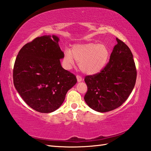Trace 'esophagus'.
I'll list each match as a JSON object with an SVG mask.
<instances>
[{"mask_svg":"<svg viewBox=\"0 0 151 151\" xmlns=\"http://www.w3.org/2000/svg\"><path fill=\"white\" fill-rule=\"evenodd\" d=\"M76 77H77V80H78V82H81V81H82V78H81V76H80L78 75V76H77Z\"/></svg>","mask_w":151,"mask_h":151,"instance_id":"1","label":"esophagus"}]
</instances>
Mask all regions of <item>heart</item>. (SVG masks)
<instances>
[{"mask_svg": "<svg viewBox=\"0 0 151 151\" xmlns=\"http://www.w3.org/2000/svg\"><path fill=\"white\" fill-rule=\"evenodd\" d=\"M110 50L104 44L88 43L77 45L72 52L66 50L65 61L70 68L74 64V60L79 63V68L86 74L93 75L100 72L105 68L110 58Z\"/></svg>", "mask_w": 151, "mask_h": 151, "instance_id": "b5f03b06", "label": "heart"}]
</instances>
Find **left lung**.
I'll use <instances>...</instances> for the list:
<instances>
[{"label":"left lung","instance_id":"8db88e82","mask_svg":"<svg viewBox=\"0 0 151 151\" xmlns=\"http://www.w3.org/2000/svg\"><path fill=\"white\" fill-rule=\"evenodd\" d=\"M116 41L105 68L85 78L88 87L85 101L89 107L99 112L118 108L135 86L137 72L132 53L125 42L118 38Z\"/></svg>","mask_w":151,"mask_h":151}]
</instances>
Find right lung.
Wrapping results in <instances>:
<instances>
[{
  "mask_svg": "<svg viewBox=\"0 0 151 151\" xmlns=\"http://www.w3.org/2000/svg\"><path fill=\"white\" fill-rule=\"evenodd\" d=\"M55 35L33 39L20 50L13 67V84L31 108L41 113L59 109L68 90L77 83L74 74L63 68L64 58Z\"/></svg>",
  "mask_w": 151,
  "mask_h": 151,
  "instance_id": "1",
  "label": "right lung"
}]
</instances>
